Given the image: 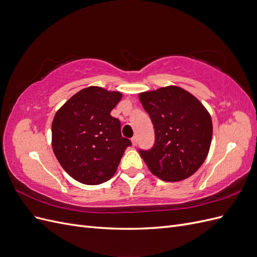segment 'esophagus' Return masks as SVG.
<instances>
[{
    "label": "esophagus",
    "instance_id": "34e87169",
    "mask_svg": "<svg viewBox=\"0 0 257 257\" xmlns=\"http://www.w3.org/2000/svg\"><path fill=\"white\" fill-rule=\"evenodd\" d=\"M137 143H138V141H137V136H134L133 138H132V144H133L134 146H136V145H137Z\"/></svg>",
    "mask_w": 257,
    "mask_h": 257
}]
</instances>
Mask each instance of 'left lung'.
Masks as SVG:
<instances>
[{"mask_svg":"<svg viewBox=\"0 0 257 257\" xmlns=\"http://www.w3.org/2000/svg\"><path fill=\"white\" fill-rule=\"evenodd\" d=\"M154 127V145L139 149L150 172L164 181H180L201 166L212 138L211 116L199 100L179 87L139 94Z\"/></svg>","mask_w":257,"mask_h":257,"instance_id":"8db88e82","label":"left lung"}]
</instances>
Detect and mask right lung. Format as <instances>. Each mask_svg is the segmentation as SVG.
I'll return each mask as SVG.
<instances>
[{
  "mask_svg": "<svg viewBox=\"0 0 257 257\" xmlns=\"http://www.w3.org/2000/svg\"><path fill=\"white\" fill-rule=\"evenodd\" d=\"M119 92L85 88L57 111L52 121V149L61 166L75 180L95 185L114 175L130 139L121 134V122L110 112Z\"/></svg>",
  "mask_w": 257,
  "mask_h": 257,
  "instance_id": "add662e5",
  "label": "right lung"
}]
</instances>
